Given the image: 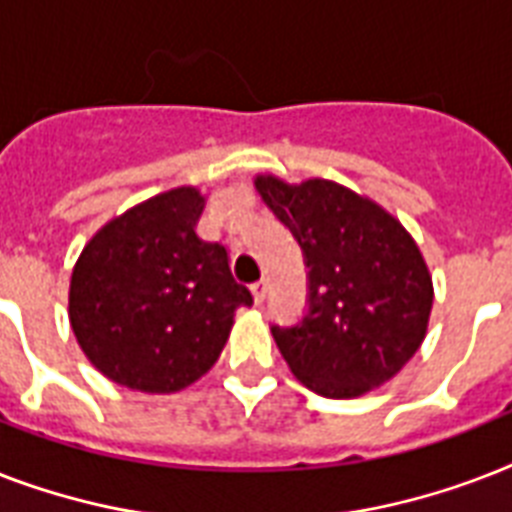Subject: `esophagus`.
Masks as SVG:
<instances>
[{"mask_svg": "<svg viewBox=\"0 0 512 512\" xmlns=\"http://www.w3.org/2000/svg\"><path fill=\"white\" fill-rule=\"evenodd\" d=\"M252 297H255L257 305L265 303V297H268V281H257V284H252Z\"/></svg>", "mask_w": 512, "mask_h": 512, "instance_id": "obj_1", "label": "esophagus"}]
</instances>
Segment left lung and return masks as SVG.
<instances>
[{"instance_id":"1","label":"left lung","mask_w":512,"mask_h":512,"mask_svg":"<svg viewBox=\"0 0 512 512\" xmlns=\"http://www.w3.org/2000/svg\"><path fill=\"white\" fill-rule=\"evenodd\" d=\"M308 268V311L273 340L305 388L356 398L396 377L428 332L433 281L420 247L380 204L332 180H255Z\"/></svg>"}]
</instances>
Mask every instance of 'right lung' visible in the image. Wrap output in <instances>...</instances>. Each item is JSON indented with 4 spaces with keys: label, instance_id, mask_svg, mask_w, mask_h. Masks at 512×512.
I'll list each match as a JSON object with an SVG mask.
<instances>
[{
    "label": "right lung",
    "instance_id": "1",
    "mask_svg": "<svg viewBox=\"0 0 512 512\" xmlns=\"http://www.w3.org/2000/svg\"><path fill=\"white\" fill-rule=\"evenodd\" d=\"M204 196L172 188L106 223L71 273L68 319L108 380L175 393L207 374L252 292L228 252L196 233Z\"/></svg>",
    "mask_w": 512,
    "mask_h": 512
}]
</instances>
